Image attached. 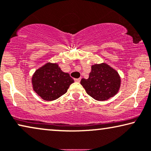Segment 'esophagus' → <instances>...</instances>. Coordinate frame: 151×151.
I'll use <instances>...</instances> for the list:
<instances>
[{
    "label": "esophagus",
    "instance_id": "obj_1",
    "mask_svg": "<svg viewBox=\"0 0 151 151\" xmlns=\"http://www.w3.org/2000/svg\"><path fill=\"white\" fill-rule=\"evenodd\" d=\"M75 82H78L79 83L81 81V78H75Z\"/></svg>",
    "mask_w": 151,
    "mask_h": 151
}]
</instances>
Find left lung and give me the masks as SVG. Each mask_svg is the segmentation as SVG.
Instances as JSON below:
<instances>
[{"label": "left lung", "instance_id": "obj_1", "mask_svg": "<svg viewBox=\"0 0 151 151\" xmlns=\"http://www.w3.org/2000/svg\"><path fill=\"white\" fill-rule=\"evenodd\" d=\"M120 82L117 71L107 63H101L92 65L89 78H82L81 84L91 97L103 101L117 94Z\"/></svg>", "mask_w": 151, "mask_h": 151}]
</instances>
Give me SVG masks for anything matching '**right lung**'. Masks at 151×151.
<instances>
[{
	"label": "right lung",
	"instance_id": "right-lung-1",
	"mask_svg": "<svg viewBox=\"0 0 151 151\" xmlns=\"http://www.w3.org/2000/svg\"><path fill=\"white\" fill-rule=\"evenodd\" d=\"M74 80L63 73L57 63H47L34 73L32 77L35 92L44 101H51L66 93Z\"/></svg>",
	"mask_w": 151,
	"mask_h": 151
}]
</instances>
